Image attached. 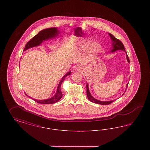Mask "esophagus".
Here are the masks:
<instances>
[{"label":"esophagus","mask_w":150,"mask_h":150,"mask_svg":"<svg viewBox=\"0 0 150 150\" xmlns=\"http://www.w3.org/2000/svg\"><path fill=\"white\" fill-rule=\"evenodd\" d=\"M78 71L79 72H81L82 71H83V68H82V67H79L78 68Z\"/></svg>","instance_id":"34e87169"}]
</instances>
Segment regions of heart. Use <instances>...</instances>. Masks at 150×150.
<instances>
[{"instance_id":"obj_1","label":"heart","mask_w":150,"mask_h":150,"mask_svg":"<svg viewBox=\"0 0 150 150\" xmlns=\"http://www.w3.org/2000/svg\"><path fill=\"white\" fill-rule=\"evenodd\" d=\"M91 45H92V43L91 42H88L86 44H84V45H82L81 48L86 49L89 47H91L89 49V53L91 54H97L100 50V45L98 44H94L92 46H91Z\"/></svg>"}]
</instances>
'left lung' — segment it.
Instances as JSON below:
<instances>
[{"label":"left lung","instance_id":"left-lung-1","mask_svg":"<svg viewBox=\"0 0 150 150\" xmlns=\"http://www.w3.org/2000/svg\"><path fill=\"white\" fill-rule=\"evenodd\" d=\"M109 35L110 36V37L111 38V39H112V40L113 41V44H112V45H113V49H112V50H111V52H114V51H116V50H122L125 51L124 46V44H122V43L121 42L120 40L116 39L114 36L112 35L110 33H109ZM127 60H128V62H130L129 58L128 55H127ZM128 86V83L126 86L127 88ZM86 95H87L88 98L89 99V100H90L91 102H92L93 103H95L100 104V105H108L111 104V103H112L114 101V100H111V101H100V100L95 99L94 97H93L91 96L90 92L89 91L88 84H86Z\"/></svg>","mask_w":150,"mask_h":150}]
</instances>
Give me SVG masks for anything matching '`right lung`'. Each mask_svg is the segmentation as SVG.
<instances>
[{
    "label": "right lung",
    "instance_id": "1",
    "mask_svg": "<svg viewBox=\"0 0 150 150\" xmlns=\"http://www.w3.org/2000/svg\"><path fill=\"white\" fill-rule=\"evenodd\" d=\"M58 34V31L57 30V29L56 28H48V29H44L43 30L40 31L37 35L34 36L31 40H29V42L26 44L24 50H26L30 48H31L33 47L38 46L42 43L43 40L55 37ZM70 74H71V72H69L61 79V80L60 81L58 86L57 93L56 94V95L54 96L52 98H51L50 99L45 100H37L35 99H33V98H32V99L34 100L37 103H41V104H52V103H54L56 102H57L59 100H60V99L62 97V93L61 90V84L64 81L65 78L67 76L69 75ZM26 95L28 97V96L27 94H26ZM29 97L30 98V97Z\"/></svg>",
    "mask_w": 150,
    "mask_h": 150
}]
</instances>
